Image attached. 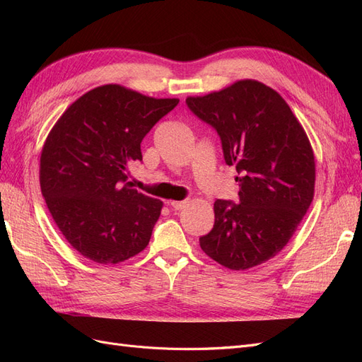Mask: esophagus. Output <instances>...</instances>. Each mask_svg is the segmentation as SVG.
Segmentation results:
<instances>
[{
    "label": "esophagus",
    "mask_w": 362,
    "mask_h": 362,
    "mask_svg": "<svg viewBox=\"0 0 362 362\" xmlns=\"http://www.w3.org/2000/svg\"><path fill=\"white\" fill-rule=\"evenodd\" d=\"M169 205H170L172 210L180 211V210H182L185 205H187V202H185V201H172V202H169Z\"/></svg>",
    "instance_id": "1"
}]
</instances>
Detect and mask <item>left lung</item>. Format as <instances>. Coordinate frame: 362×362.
Wrapping results in <instances>:
<instances>
[{"instance_id": "8db88e82", "label": "left lung", "mask_w": 362, "mask_h": 362, "mask_svg": "<svg viewBox=\"0 0 362 362\" xmlns=\"http://www.w3.org/2000/svg\"><path fill=\"white\" fill-rule=\"evenodd\" d=\"M185 104L217 131L225 163L238 173V204L214 202V226L199 238L201 249L231 270L262 264L288 243L313 202L310 140L282 96L255 80Z\"/></svg>"}]
</instances>
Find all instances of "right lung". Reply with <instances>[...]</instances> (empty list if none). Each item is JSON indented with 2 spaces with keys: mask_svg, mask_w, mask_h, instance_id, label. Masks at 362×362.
I'll use <instances>...</instances> for the list:
<instances>
[{
  "mask_svg": "<svg viewBox=\"0 0 362 362\" xmlns=\"http://www.w3.org/2000/svg\"><path fill=\"white\" fill-rule=\"evenodd\" d=\"M177 98L145 96L119 84L95 87L52 127L40 156V190L68 243L98 264L144 250L163 202L133 189L127 170L140 144Z\"/></svg>",
  "mask_w": 362,
  "mask_h": 362,
  "instance_id": "add662e5",
  "label": "right lung"
}]
</instances>
